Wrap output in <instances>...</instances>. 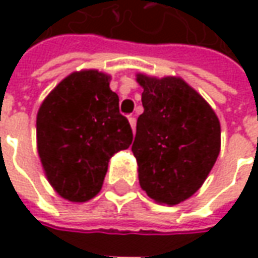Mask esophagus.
Masks as SVG:
<instances>
[{
    "label": "esophagus",
    "instance_id": "1",
    "mask_svg": "<svg viewBox=\"0 0 258 258\" xmlns=\"http://www.w3.org/2000/svg\"><path fill=\"white\" fill-rule=\"evenodd\" d=\"M127 119H129V123H131V126H132V131L135 132V127H136V117H135L134 114H129V116H127Z\"/></svg>",
    "mask_w": 258,
    "mask_h": 258
}]
</instances>
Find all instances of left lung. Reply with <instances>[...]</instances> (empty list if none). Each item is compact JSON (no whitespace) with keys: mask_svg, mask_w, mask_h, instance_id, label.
I'll list each match as a JSON object with an SVG mask.
<instances>
[{"mask_svg":"<svg viewBox=\"0 0 258 258\" xmlns=\"http://www.w3.org/2000/svg\"><path fill=\"white\" fill-rule=\"evenodd\" d=\"M144 113L132 145L141 188L159 204L192 197L221 149V126L208 102L183 79L136 75Z\"/></svg>","mask_w":258,"mask_h":258,"instance_id":"left-lung-1","label":"left lung"}]
</instances>
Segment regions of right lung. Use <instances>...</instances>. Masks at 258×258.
Returning a JSON list of instances; mask_svg holds the SVG:
<instances>
[{
  "label": "right lung",
  "instance_id": "obj_1",
  "mask_svg": "<svg viewBox=\"0 0 258 258\" xmlns=\"http://www.w3.org/2000/svg\"><path fill=\"white\" fill-rule=\"evenodd\" d=\"M110 79L94 69L73 72L37 112V151L47 181L70 203L100 192L110 158L134 139Z\"/></svg>",
  "mask_w": 258,
  "mask_h": 258
}]
</instances>
